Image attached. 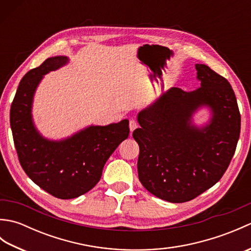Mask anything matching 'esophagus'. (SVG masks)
<instances>
[{"mask_svg":"<svg viewBox=\"0 0 251 251\" xmlns=\"http://www.w3.org/2000/svg\"><path fill=\"white\" fill-rule=\"evenodd\" d=\"M137 127H138V124H137L136 120H134V119L129 120V129H130V131H131V132L134 131V130L137 128Z\"/></svg>","mask_w":251,"mask_h":251,"instance_id":"34e87169","label":"esophagus"}]
</instances>
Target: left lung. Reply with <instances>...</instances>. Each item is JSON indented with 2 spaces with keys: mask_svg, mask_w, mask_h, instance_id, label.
I'll use <instances>...</instances> for the list:
<instances>
[{
  "mask_svg": "<svg viewBox=\"0 0 251 251\" xmlns=\"http://www.w3.org/2000/svg\"><path fill=\"white\" fill-rule=\"evenodd\" d=\"M201 87H174L138 114L132 132L139 145L138 176L145 188L170 202L195 199L219 181L235 153L241 113L227 79L206 65H196ZM202 105L213 117L202 129L191 114Z\"/></svg>",
  "mask_w": 251,
  "mask_h": 251,
  "instance_id": "8db88e82",
  "label": "left lung"
}]
</instances>
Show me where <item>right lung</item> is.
<instances>
[{
	"label": "right lung",
	"mask_w": 251,
	"mask_h": 251,
	"mask_svg": "<svg viewBox=\"0 0 251 251\" xmlns=\"http://www.w3.org/2000/svg\"><path fill=\"white\" fill-rule=\"evenodd\" d=\"M67 62V57H51L26 73L19 83L9 114L21 167L41 189L61 200L75 199L92 190L111 154L129 135L128 120L89 126L60 141L45 139L39 134L31 115L34 92L44 74Z\"/></svg>",
	"instance_id": "1"
}]
</instances>
